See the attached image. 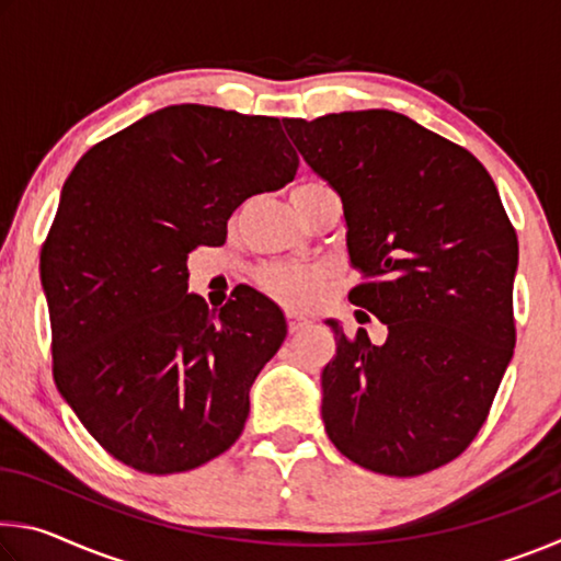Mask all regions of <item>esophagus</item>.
Listing matches in <instances>:
<instances>
[{
  "mask_svg": "<svg viewBox=\"0 0 561 561\" xmlns=\"http://www.w3.org/2000/svg\"><path fill=\"white\" fill-rule=\"evenodd\" d=\"M307 324V319H301L297 314H289V334H297V331Z\"/></svg>",
  "mask_w": 561,
  "mask_h": 561,
  "instance_id": "esophagus-1",
  "label": "esophagus"
}]
</instances>
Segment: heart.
<instances>
[{"label": "heart", "mask_w": 561, "mask_h": 561, "mask_svg": "<svg viewBox=\"0 0 561 561\" xmlns=\"http://www.w3.org/2000/svg\"><path fill=\"white\" fill-rule=\"evenodd\" d=\"M329 187L324 180L307 178L294 185L291 197L311 193V190ZM327 272L321 267H299V264H270L257 272V284L270 297L279 299L289 307L307 309L319 299L321 284H324Z\"/></svg>", "instance_id": "obj_1"}]
</instances>
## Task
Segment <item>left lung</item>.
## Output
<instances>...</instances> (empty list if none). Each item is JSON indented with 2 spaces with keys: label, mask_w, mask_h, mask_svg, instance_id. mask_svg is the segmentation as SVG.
Masks as SVG:
<instances>
[{
  "label": "left lung",
  "mask_w": 561,
  "mask_h": 561,
  "mask_svg": "<svg viewBox=\"0 0 561 561\" xmlns=\"http://www.w3.org/2000/svg\"><path fill=\"white\" fill-rule=\"evenodd\" d=\"M284 128L344 203L360 272L348 301L388 329L374 346L364 329L346 336L327 321L329 440L366 470L431 472L480 433L515 351V227L485 165L403 113L284 118Z\"/></svg>",
  "instance_id": "1"
}]
</instances>
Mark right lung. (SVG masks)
<instances>
[{
	"label": "right lung",
	"instance_id": "right-lung-1",
	"mask_svg": "<svg viewBox=\"0 0 561 561\" xmlns=\"http://www.w3.org/2000/svg\"><path fill=\"white\" fill-rule=\"evenodd\" d=\"M297 168L279 118L180 103L101 140L66 178L39 264L54 381L128 468L187 472L240 438L287 324L250 287L210 311L187 294L185 262Z\"/></svg>",
	"mask_w": 561,
	"mask_h": 561
}]
</instances>
